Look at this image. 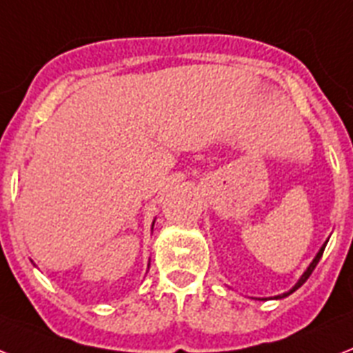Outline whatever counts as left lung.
Returning a JSON list of instances; mask_svg holds the SVG:
<instances>
[{
	"instance_id": "obj_1",
	"label": "left lung",
	"mask_w": 353,
	"mask_h": 353,
	"mask_svg": "<svg viewBox=\"0 0 353 353\" xmlns=\"http://www.w3.org/2000/svg\"><path fill=\"white\" fill-rule=\"evenodd\" d=\"M325 246H326V243H325V245H323V246H321V250L317 252V256L314 257V261H312V263H310V266H308V268H306V272H305V274H303V276H301V279L297 281V283H296V286H294V288H292L290 292H286V294H283V296H277L276 299H281V297H286V296H290L292 292H296L297 288H299V286L303 285V283H305V281L308 279V277L312 276V272H314V268H316V266H317V263H319L321 256H323V252H325Z\"/></svg>"
}]
</instances>
